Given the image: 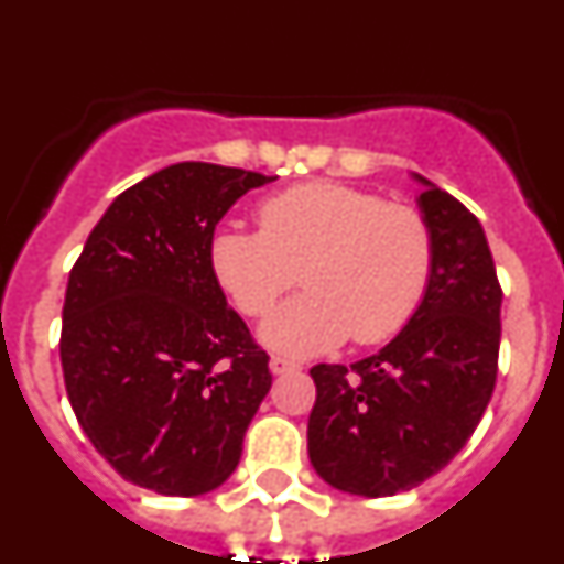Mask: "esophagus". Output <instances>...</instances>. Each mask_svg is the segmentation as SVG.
<instances>
[{"label":"esophagus","instance_id":"esophagus-1","mask_svg":"<svg viewBox=\"0 0 564 564\" xmlns=\"http://www.w3.org/2000/svg\"><path fill=\"white\" fill-rule=\"evenodd\" d=\"M268 367H271L273 376H285V372L299 370V364H296V361H291V358H282V356H273Z\"/></svg>","mask_w":564,"mask_h":564}]
</instances>
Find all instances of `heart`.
I'll return each instance as SVG.
<instances>
[{"label": "heart", "mask_w": 564, "mask_h": 564, "mask_svg": "<svg viewBox=\"0 0 564 564\" xmlns=\"http://www.w3.org/2000/svg\"><path fill=\"white\" fill-rule=\"evenodd\" d=\"M262 231L220 226L208 239L217 285L246 316H265L299 279L307 291L265 318L259 338L285 356L378 344L421 307L435 265L430 223L406 203L313 181L259 208Z\"/></svg>", "instance_id": "1"}]
</instances>
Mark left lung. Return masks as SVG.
Here are the masks:
<instances>
[{
	"instance_id": "8db88e82",
	"label": "left lung",
	"mask_w": 564,
	"mask_h": 564,
	"mask_svg": "<svg viewBox=\"0 0 564 564\" xmlns=\"http://www.w3.org/2000/svg\"><path fill=\"white\" fill-rule=\"evenodd\" d=\"M410 177L435 246L421 307L372 356L311 370V466L358 497H392L441 471L477 430L497 381L502 291L486 231L449 192Z\"/></svg>"
}]
</instances>
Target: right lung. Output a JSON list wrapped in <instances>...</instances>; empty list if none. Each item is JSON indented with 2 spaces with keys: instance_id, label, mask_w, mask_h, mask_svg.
Returning a JSON list of instances; mask_svg holds the SVG:
<instances>
[{
  "instance_id": "right-lung-1",
  "label": "right lung",
  "mask_w": 564,
  "mask_h": 564,
  "mask_svg": "<svg viewBox=\"0 0 564 564\" xmlns=\"http://www.w3.org/2000/svg\"><path fill=\"white\" fill-rule=\"evenodd\" d=\"M271 181L200 161L161 169L115 197L69 271L67 398L98 455L134 486L197 497L237 468L271 372L214 279L208 239Z\"/></svg>"
}]
</instances>
